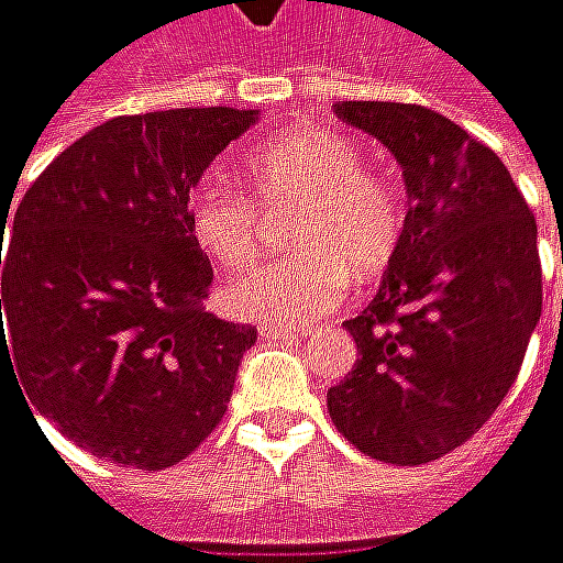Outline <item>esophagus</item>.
Masks as SVG:
<instances>
[{
  "label": "esophagus",
  "mask_w": 563,
  "mask_h": 563,
  "mask_svg": "<svg viewBox=\"0 0 563 563\" xmlns=\"http://www.w3.org/2000/svg\"><path fill=\"white\" fill-rule=\"evenodd\" d=\"M260 336L262 340H298L301 333L298 330H285V327H260Z\"/></svg>",
  "instance_id": "obj_1"
}]
</instances>
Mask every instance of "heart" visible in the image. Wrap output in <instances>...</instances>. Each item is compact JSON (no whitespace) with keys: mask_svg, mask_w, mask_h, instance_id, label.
<instances>
[{"mask_svg":"<svg viewBox=\"0 0 563 563\" xmlns=\"http://www.w3.org/2000/svg\"><path fill=\"white\" fill-rule=\"evenodd\" d=\"M246 185L265 214L295 208L288 260L268 262L223 291L236 317L275 327L323 320L355 282L378 278L404 236L394 185L365 169V156L333 131L278 134L246 156ZM185 218L195 246L227 272L260 260L262 223L250 198L223 185L188 191Z\"/></svg>","mask_w":563,"mask_h":563,"instance_id":"heart-1","label":"heart"}]
</instances>
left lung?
Returning a JSON list of instances; mask_svg holds the SVG:
<instances>
[{"instance_id": "1", "label": "left lung", "mask_w": 563, "mask_h": 563, "mask_svg": "<svg viewBox=\"0 0 563 563\" xmlns=\"http://www.w3.org/2000/svg\"><path fill=\"white\" fill-rule=\"evenodd\" d=\"M382 141L410 211L375 301L342 327L358 345L327 390L342 435L387 464H426L494 417L542 317L539 227L500 156L422 104L342 101Z\"/></svg>"}]
</instances>
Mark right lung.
<instances>
[{"mask_svg":"<svg viewBox=\"0 0 563 563\" xmlns=\"http://www.w3.org/2000/svg\"><path fill=\"white\" fill-rule=\"evenodd\" d=\"M260 111L173 108L92 128L24 191L0 253V368L66 439L118 467L191 455L256 330L205 310L214 272L185 201ZM9 208H2L5 230Z\"/></svg>","mask_w":563,"mask_h":563,"instance_id":"obj_1","label":"right lung"}]
</instances>
